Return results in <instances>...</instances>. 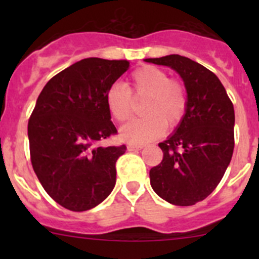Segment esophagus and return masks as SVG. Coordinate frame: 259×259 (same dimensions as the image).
Instances as JSON below:
<instances>
[{"label": "esophagus", "mask_w": 259, "mask_h": 259, "mask_svg": "<svg viewBox=\"0 0 259 259\" xmlns=\"http://www.w3.org/2000/svg\"><path fill=\"white\" fill-rule=\"evenodd\" d=\"M144 148L143 144H129L127 145V150L129 151H134V150H140V149Z\"/></svg>", "instance_id": "34e87169"}]
</instances>
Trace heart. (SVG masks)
Instances as JSON below:
<instances>
[{
  "label": "heart",
  "mask_w": 259,
  "mask_h": 259,
  "mask_svg": "<svg viewBox=\"0 0 259 259\" xmlns=\"http://www.w3.org/2000/svg\"><path fill=\"white\" fill-rule=\"evenodd\" d=\"M134 98L145 96L142 113L145 116L126 122L120 135L126 142L145 143L164 133L165 125L174 127L187 113L188 90L185 83L155 66H143L130 75L129 88L114 83L105 95L106 108L117 122L132 116Z\"/></svg>",
  "instance_id": "b5f03b06"
}]
</instances>
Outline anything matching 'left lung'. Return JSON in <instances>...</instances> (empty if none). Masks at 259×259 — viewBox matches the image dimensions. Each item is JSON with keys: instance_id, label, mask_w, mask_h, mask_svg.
Returning <instances> with one entry per match:
<instances>
[{"instance_id": "1", "label": "left lung", "mask_w": 259, "mask_h": 259, "mask_svg": "<svg viewBox=\"0 0 259 259\" xmlns=\"http://www.w3.org/2000/svg\"><path fill=\"white\" fill-rule=\"evenodd\" d=\"M146 62L170 66L184 80L188 108L171 137L160 143L163 160L150 169L154 192L174 205H193L219 184L234 149V108L215 74L203 65L168 55Z\"/></svg>"}]
</instances>
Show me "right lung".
Returning a JSON list of instances; mask_svg holds the SVG:
<instances>
[{"mask_svg":"<svg viewBox=\"0 0 259 259\" xmlns=\"http://www.w3.org/2000/svg\"><path fill=\"white\" fill-rule=\"evenodd\" d=\"M129 67L126 60L89 57L55 75L28 120L32 168L61 207L83 211L111 193L126 146H101L117 130L106 108L108 89Z\"/></svg>","mask_w":259,"mask_h":259,"instance_id":"1","label":"right lung"}]
</instances>
